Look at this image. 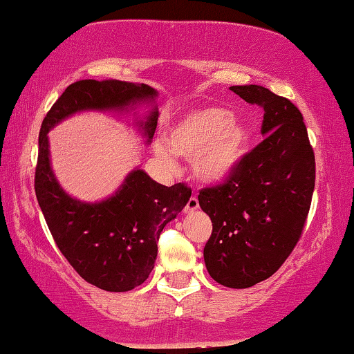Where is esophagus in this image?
<instances>
[{
    "instance_id": "1",
    "label": "esophagus",
    "mask_w": 354,
    "mask_h": 354,
    "mask_svg": "<svg viewBox=\"0 0 354 354\" xmlns=\"http://www.w3.org/2000/svg\"><path fill=\"white\" fill-rule=\"evenodd\" d=\"M199 208V201H198V198H196V196H191L189 198V201L187 202V205H185V213H193L194 210H198Z\"/></svg>"
}]
</instances>
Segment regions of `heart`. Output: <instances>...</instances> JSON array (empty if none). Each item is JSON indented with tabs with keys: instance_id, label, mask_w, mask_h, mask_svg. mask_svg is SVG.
Returning <instances> with one entry per match:
<instances>
[{
	"instance_id": "heart-1",
	"label": "heart",
	"mask_w": 354,
	"mask_h": 354,
	"mask_svg": "<svg viewBox=\"0 0 354 354\" xmlns=\"http://www.w3.org/2000/svg\"><path fill=\"white\" fill-rule=\"evenodd\" d=\"M249 144L245 124L229 109L199 108L183 114L167 133L166 142L155 144V155L166 165L176 163L174 153L191 158L194 177L204 183H221L236 169Z\"/></svg>"
}]
</instances>
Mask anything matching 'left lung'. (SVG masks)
Here are the masks:
<instances>
[{
	"label": "left lung",
	"mask_w": 354,
	"mask_h": 354,
	"mask_svg": "<svg viewBox=\"0 0 354 354\" xmlns=\"http://www.w3.org/2000/svg\"><path fill=\"white\" fill-rule=\"evenodd\" d=\"M263 108V141L225 182L202 188L199 205L213 223L204 248L208 274L230 288L273 276L304 229L315 187V156L299 109L257 84L232 86Z\"/></svg>",
	"instance_id": "1"
}]
</instances>
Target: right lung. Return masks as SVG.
<instances>
[{
  "mask_svg": "<svg viewBox=\"0 0 354 354\" xmlns=\"http://www.w3.org/2000/svg\"><path fill=\"white\" fill-rule=\"evenodd\" d=\"M158 92L147 84L119 80H81L68 86L46 113L39 135L37 202L62 256L86 282L106 292H129L152 273L161 230L191 198L185 183H156L142 169L131 171L105 201L81 202L56 180L50 163L48 131L80 111H129L153 103ZM158 120L153 106L136 125L150 142Z\"/></svg>",
  "mask_w": 354,
  "mask_h": 354,
  "instance_id": "add662e5",
  "label": "right lung"
}]
</instances>
